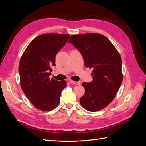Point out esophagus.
Listing matches in <instances>:
<instances>
[{
    "label": "esophagus",
    "instance_id": "esophagus-1",
    "mask_svg": "<svg viewBox=\"0 0 146 146\" xmlns=\"http://www.w3.org/2000/svg\"><path fill=\"white\" fill-rule=\"evenodd\" d=\"M69 82L73 84H74V85H80V83L79 82H75V81H73V80H69Z\"/></svg>",
    "mask_w": 146,
    "mask_h": 146
}]
</instances>
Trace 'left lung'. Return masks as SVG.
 Masks as SVG:
<instances>
[{"instance_id":"obj_1","label":"left lung","mask_w":146,"mask_h":146,"mask_svg":"<svg viewBox=\"0 0 146 146\" xmlns=\"http://www.w3.org/2000/svg\"><path fill=\"white\" fill-rule=\"evenodd\" d=\"M82 54L86 67L92 68L93 81L83 82L80 99L89 111L102 110L114 99L123 81L121 56L111 42L99 33L72 35L69 40Z\"/></svg>"}]
</instances>
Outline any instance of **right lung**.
<instances>
[{
    "label": "right lung",
    "mask_w": 146,
    "mask_h": 146,
    "mask_svg": "<svg viewBox=\"0 0 146 146\" xmlns=\"http://www.w3.org/2000/svg\"><path fill=\"white\" fill-rule=\"evenodd\" d=\"M70 37L66 34L47 33L29 43L19 64L21 88L32 104L43 111H50L60 102L64 80L49 79L55 57Z\"/></svg>",
    "instance_id": "obj_1"
}]
</instances>
